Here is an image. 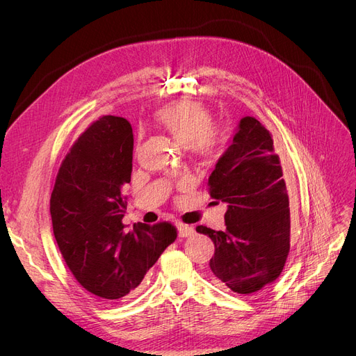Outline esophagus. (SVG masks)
<instances>
[{
    "label": "esophagus",
    "mask_w": 356,
    "mask_h": 356,
    "mask_svg": "<svg viewBox=\"0 0 356 356\" xmlns=\"http://www.w3.org/2000/svg\"><path fill=\"white\" fill-rule=\"evenodd\" d=\"M194 228L193 227H190V225H186V224H178V234H179V237H191V236H194Z\"/></svg>",
    "instance_id": "1"
}]
</instances>
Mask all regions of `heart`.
Segmentation results:
<instances>
[{"label": "heart", "mask_w": 356, "mask_h": 356, "mask_svg": "<svg viewBox=\"0 0 356 356\" xmlns=\"http://www.w3.org/2000/svg\"><path fill=\"white\" fill-rule=\"evenodd\" d=\"M155 116L166 132L200 156L217 155L225 143V131L213 127L211 112L201 102L186 99L166 103Z\"/></svg>", "instance_id": "heart-1"}]
</instances>
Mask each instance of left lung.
Wrapping results in <instances>:
<instances>
[{
    "label": "left lung",
    "mask_w": 356,
    "mask_h": 356,
    "mask_svg": "<svg viewBox=\"0 0 356 356\" xmlns=\"http://www.w3.org/2000/svg\"><path fill=\"white\" fill-rule=\"evenodd\" d=\"M210 195L227 204L225 229L198 225L216 252L213 280L221 289L250 295L273 283L290 250L289 195L273 139L252 116L240 120L232 145L208 178Z\"/></svg>",
    "instance_id": "1"
}]
</instances>
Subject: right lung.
I'll return each mask as SVG.
<instances>
[{
  "label": "right lung",
  "instance_id": "right-lung-1",
  "mask_svg": "<svg viewBox=\"0 0 356 356\" xmlns=\"http://www.w3.org/2000/svg\"><path fill=\"white\" fill-rule=\"evenodd\" d=\"M132 152L131 123L99 118L63 159L50 198L63 259L76 280L104 300L131 295L177 238V228L166 221L124 229L123 190L131 182Z\"/></svg>",
  "mask_w": 356,
  "mask_h": 356
}]
</instances>
